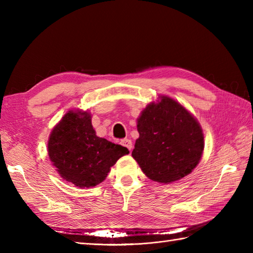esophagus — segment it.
I'll list each match as a JSON object with an SVG mask.
<instances>
[{
    "label": "esophagus",
    "instance_id": "34e87169",
    "mask_svg": "<svg viewBox=\"0 0 253 253\" xmlns=\"http://www.w3.org/2000/svg\"><path fill=\"white\" fill-rule=\"evenodd\" d=\"M121 144L124 147H126L128 150H129V151H131L132 142H131V140H129V139H123V140L121 141Z\"/></svg>",
    "mask_w": 253,
    "mask_h": 253
}]
</instances>
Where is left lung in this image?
Returning a JSON list of instances; mask_svg holds the SVG:
<instances>
[{
  "mask_svg": "<svg viewBox=\"0 0 253 253\" xmlns=\"http://www.w3.org/2000/svg\"><path fill=\"white\" fill-rule=\"evenodd\" d=\"M139 138L131 153L142 171L158 182L190 174L201 159L203 133L197 120L178 102L162 96L138 118Z\"/></svg>",
  "mask_w": 253,
  "mask_h": 253,
  "instance_id": "obj_1",
  "label": "left lung"
}]
</instances>
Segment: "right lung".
Returning a JSON list of instances; mask_svg holds the SVG:
<instances>
[{"mask_svg":"<svg viewBox=\"0 0 253 253\" xmlns=\"http://www.w3.org/2000/svg\"><path fill=\"white\" fill-rule=\"evenodd\" d=\"M49 157L57 171L78 187H93L105 179L111 166L128 149L95 135L87 112L69 111L52 130Z\"/></svg>","mask_w":253,"mask_h":253,"instance_id":"add662e5","label":"right lung"}]
</instances>
